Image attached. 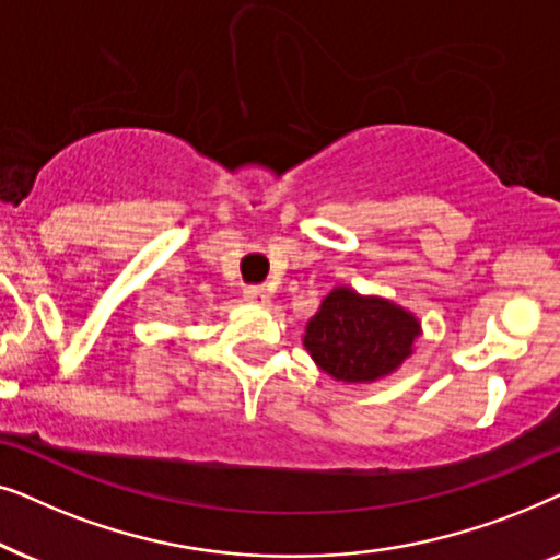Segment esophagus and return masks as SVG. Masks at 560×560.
I'll return each instance as SVG.
<instances>
[{
  "label": "esophagus",
  "instance_id": "1",
  "mask_svg": "<svg viewBox=\"0 0 560 560\" xmlns=\"http://www.w3.org/2000/svg\"><path fill=\"white\" fill-rule=\"evenodd\" d=\"M244 298H247V301L255 303V305H267V303H270V290L262 288V285H247V288H244Z\"/></svg>",
  "mask_w": 560,
  "mask_h": 560
}]
</instances>
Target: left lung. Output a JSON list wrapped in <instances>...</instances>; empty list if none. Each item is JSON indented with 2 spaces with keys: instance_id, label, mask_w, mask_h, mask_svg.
<instances>
[{
  "instance_id": "1",
  "label": "left lung",
  "mask_w": 560,
  "mask_h": 560,
  "mask_svg": "<svg viewBox=\"0 0 560 560\" xmlns=\"http://www.w3.org/2000/svg\"><path fill=\"white\" fill-rule=\"evenodd\" d=\"M418 334V318L400 305L336 288L305 326L303 343L334 380L374 382L410 357Z\"/></svg>"
}]
</instances>
